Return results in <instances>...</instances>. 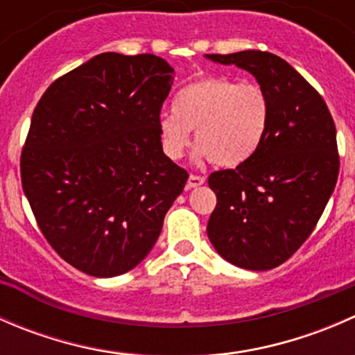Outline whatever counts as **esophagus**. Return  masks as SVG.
I'll use <instances>...</instances> for the list:
<instances>
[{"label": "esophagus", "mask_w": 355, "mask_h": 355, "mask_svg": "<svg viewBox=\"0 0 355 355\" xmlns=\"http://www.w3.org/2000/svg\"><path fill=\"white\" fill-rule=\"evenodd\" d=\"M204 182H206V178L200 177V175H194L192 173L191 177H189V182H187V189H194V187H199V185H202Z\"/></svg>", "instance_id": "esophagus-1"}]
</instances>
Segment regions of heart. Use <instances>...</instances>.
I'll list each match as a JSON object with an SVG mask.
<instances>
[{
  "label": "heart",
  "mask_w": 355,
  "mask_h": 355,
  "mask_svg": "<svg viewBox=\"0 0 355 355\" xmlns=\"http://www.w3.org/2000/svg\"><path fill=\"white\" fill-rule=\"evenodd\" d=\"M270 116V96L256 82L198 78L178 91L171 113L159 116L161 148L170 159H180L194 130L199 156L218 166H237L257 151Z\"/></svg>",
  "instance_id": "obj_1"
}]
</instances>
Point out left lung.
Here are the masks:
<instances>
[{
  "label": "left lung",
  "instance_id": "left-lung-1",
  "mask_svg": "<svg viewBox=\"0 0 355 355\" xmlns=\"http://www.w3.org/2000/svg\"><path fill=\"white\" fill-rule=\"evenodd\" d=\"M207 58L250 71L271 105L257 151L237 168L207 178L218 199L207 237L235 266L271 270L313 234L335 189V121L320 92L273 53L249 49Z\"/></svg>",
  "mask_w": 355,
  "mask_h": 355
}]
</instances>
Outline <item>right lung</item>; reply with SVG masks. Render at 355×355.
I'll return each instance as SVG.
<instances>
[{
  "mask_svg": "<svg viewBox=\"0 0 355 355\" xmlns=\"http://www.w3.org/2000/svg\"><path fill=\"white\" fill-rule=\"evenodd\" d=\"M171 84L159 56L101 53L56 78L35 106L22 187L46 241L82 273L110 278L137 266L187 184L161 148Z\"/></svg>",
  "mask_w": 355,
  "mask_h": 355,
  "instance_id": "1",
  "label": "right lung"
}]
</instances>
